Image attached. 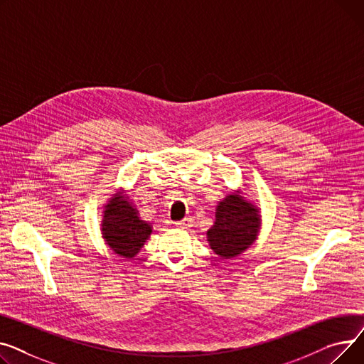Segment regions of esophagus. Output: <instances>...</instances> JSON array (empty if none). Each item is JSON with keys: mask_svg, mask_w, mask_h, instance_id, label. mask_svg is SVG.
Returning <instances> with one entry per match:
<instances>
[{"mask_svg": "<svg viewBox=\"0 0 364 364\" xmlns=\"http://www.w3.org/2000/svg\"><path fill=\"white\" fill-rule=\"evenodd\" d=\"M178 228H181V229H189L191 226H192V219H189V218H186V219H183V220H181V222H176L175 223Z\"/></svg>", "mask_w": 364, "mask_h": 364, "instance_id": "esophagus-1", "label": "esophagus"}]
</instances>
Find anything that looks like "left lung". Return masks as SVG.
<instances>
[{
    "label": "left lung",
    "instance_id": "left-lung-1",
    "mask_svg": "<svg viewBox=\"0 0 364 364\" xmlns=\"http://www.w3.org/2000/svg\"><path fill=\"white\" fill-rule=\"evenodd\" d=\"M259 226L257 208L238 194H232L218 205L216 222L207 232V238L219 257L230 259L254 242Z\"/></svg>",
    "mask_w": 364,
    "mask_h": 364
}]
</instances>
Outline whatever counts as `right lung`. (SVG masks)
Returning a JSON list of instances; mask_svg holds the SVG:
<instances>
[{"label":"right lung","instance_id":"add662e5","mask_svg":"<svg viewBox=\"0 0 364 364\" xmlns=\"http://www.w3.org/2000/svg\"><path fill=\"white\" fill-rule=\"evenodd\" d=\"M136 211L123 196H114L105 205L102 220L104 238L122 257H135L151 233V226L141 220Z\"/></svg>","mask_w":364,"mask_h":364}]
</instances>
